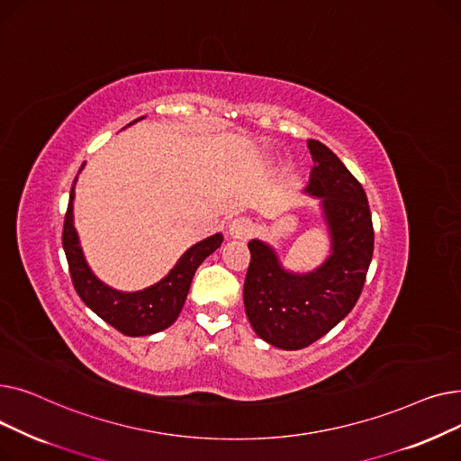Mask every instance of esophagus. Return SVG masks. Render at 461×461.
Returning <instances> with one entry per match:
<instances>
[{
  "label": "esophagus",
  "instance_id": "obj_1",
  "mask_svg": "<svg viewBox=\"0 0 461 461\" xmlns=\"http://www.w3.org/2000/svg\"><path fill=\"white\" fill-rule=\"evenodd\" d=\"M228 231L233 239H247L252 231V221L247 216H239V218H235V221L230 222Z\"/></svg>",
  "mask_w": 461,
  "mask_h": 461
}]
</instances>
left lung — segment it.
Wrapping results in <instances>:
<instances>
[{"instance_id": "left-lung-1", "label": "left lung", "mask_w": 461, "mask_h": 461, "mask_svg": "<svg viewBox=\"0 0 461 461\" xmlns=\"http://www.w3.org/2000/svg\"><path fill=\"white\" fill-rule=\"evenodd\" d=\"M313 167L310 196L321 200L330 233V256L304 275L282 267L276 252L252 239L245 278V310L256 334L267 344L303 349L353 310L374 254V226L366 192L327 145L308 140Z\"/></svg>"}]
</instances>
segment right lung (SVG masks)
I'll use <instances>...</instances> for the list:
<instances>
[{
	"label": "right lung",
	"instance_id": "obj_1",
	"mask_svg": "<svg viewBox=\"0 0 461 461\" xmlns=\"http://www.w3.org/2000/svg\"><path fill=\"white\" fill-rule=\"evenodd\" d=\"M140 119H134L132 123ZM72 200H75V185L70 188L68 207L65 212L63 250L67 256L72 284H75L80 299L103 321L119 332H123L125 336H148L167 329L177 320L186 301L194 273H196L207 256H211L222 245V233H214L190 247L179 258L176 267L160 282L140 289V292H117V289L96 278L89 269L80 247L78 233L75 230V222H72Z\"/></svg>",
	"mask_w": 461,
	"mask_h": 461
}]
</instances>
